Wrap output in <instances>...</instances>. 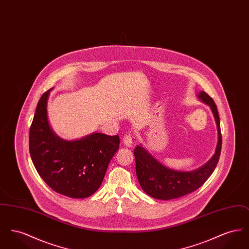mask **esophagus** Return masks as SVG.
Segmentation results:
<instances>
[{"mask_svg":"<svg viewBox=\"0 0 249 249\" xmlns=\"http://www.w3.org/2000/svg\"><path fill=\"white\" fill-rule=\"evenodd\" d=\"M123 142L127 146H131L132 145V137L130 133H126L123 137Z\"/></svg>","mask_w":249,"mask_h":249,"instance_id":"obj_1","label":"esophagus"}]
</instances>
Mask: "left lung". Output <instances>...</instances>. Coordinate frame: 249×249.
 <instances>
[{
  "mask_svg": "<svg viewBox=\"0 0 249 249\" xmlns=\"http://www.w3.org/2000/svg\"><path fill=\"white\" fill-rule=\"evenodd\" d=\"M198 98L211 108L218 132L216 148L209 161L196 170L179 172L160 163L141 145H137L133 151L136 176L140 186L145 193L155 199L165 201L177 199L198 190L213 174L218 162L221 152L222 136L216 106L213 99L204 91H201Z\"/></svg>",
  "mask_w": 249,
  "mask_h": 249,
  "instance_id": "1",
  "label": "left lung"
}]
</instances>
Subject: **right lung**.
I'll list each match as a JSON object with an SVG mask.
<instances>
[{"label": "right lung", "instance_id": "add662e5", "mask_svg": "<svg viewBox=\"0 0 249 249\" xmlns=\"http://www.w3.org/2000/svg\"><path fill=\"white\" fill-rule=\"evenodd\" d=\"M51 89L41 96L30 128L32 160L52 190L70 198L89 197L100 188L110 160L119 150V135L93 132L74 141L59 138L48 124L47 104Z\"/></svg>", "mask_w": 249, "mask_h": 249}]
</instances>
